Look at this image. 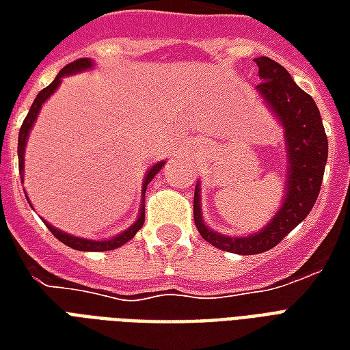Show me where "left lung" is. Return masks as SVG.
<instances>
[{
  "label": "left lung",
  "instance_id": "1",
  "mask_svg": "<svg viewBox=\"0 0 350 350\" xmlns=\"http://www.w3.org/2000/svg\"><path fill=\"white\" fill-rule=\"evenodd\" d=\"M255 64L258 65V77L262 79V82L257 84V90L285 127L291 165L285 202L270 225L258 234L230 238L217 234L204 225L200 217L198 185L193 198V215L200 236L215 247L236 255H257L275 247L296 225L308 217L319 197L328 159V137L311 95L296 86L285 67L278 62L262 56L257 57Z\"/></svg>",
  "mask_w": 350,
  "mask_h": 350
}]
</instances>
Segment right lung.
<instances>
[{"mask_svg":"<svg viewBox=\"0 0 350 350\" xmlns=\"http://www.w3.org/2000/svg\"><path fill=\"white\" fill-rule=\"evenodd\" d=\"M88 67H92V62H90L88 57H80V59H75V62H71L69 65H65L64 69L57 72V77L54 79V82H52L50 86L44 88V90H41L39 95L35 97L33 105H31V108H29V112H27L26 116V120H24L22 127H20V135H18V168L20 170L24 168V148H26V138L27 135H29V129H31V125H33L35 118H37L39 110H41L42 103L49 99L52 93L56 92V88L59 86V82H62V77H65V75H71V72H77V71H84V69H88ZM163 165H165V163L161 161V163H157V165H153V167L150 168V172L146 174V180H144V191L146 187H148V183L152 182L153 176L159 172ZM142 225H144V204H142V210H140V217H138V221L133 225V227L127 228L125 232L118 234L116 238H112V240H105V242H93V240H84V238H77V236L65 234V232L57 230V228H54L52 225L46 223V227H49L50 232L56 236L59 242L65 243V245H69V247H72V250H77V251L116 250V247H120V245H123L125 242H129L131 238L137 234V230L142 227Z\"/></svg>","mask_w":350,"mask_h":350,"instance_id":"1","label":"right lung"}]
</instances>
